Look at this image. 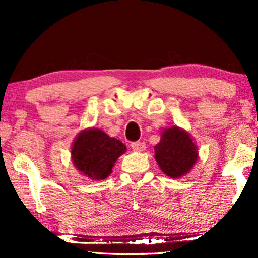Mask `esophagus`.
I'll list each match as a JSON object with an SVG mask.
<instances>
[{
  "mask_svg": "<svg viewBox=\"0 0 258 258\" xmlns=\"http://www.w3.org/2000/svg\"><path fill=\"white\" fill-rule=\"evenodd\" d=\"M132 148H133V150H135V151H143L144 149H146V143L137 141V142L132 143Z\"/></svg>",
  "mask_w": 258,
  "mask_h": 258,
  "instance_id": "1",
  "label": "esophagus"
}]
</instances>
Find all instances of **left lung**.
Masks as SVG:
<instances>
[{"label":"left lung","instance_id":"obj_1","mask_svg":"<svg viewBox=\"0 0 258 258\" xmlns=\"http://www.w3.org/2000/svg\"><path fill=\"white\" fill-rule=\"evenodd\" d=\"M155 158L165 175L177 178L196 163L197 149L188 133L172 126L162 133L160 143L155 146Z\"/></svg>","mask_w":258,"mask_h":258}]
</instances>
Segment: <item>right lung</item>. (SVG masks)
<instances>
[{
  "label": "right lung",
  "mask_w": 258,
  "mask_h": 258,
  "mask_svg": "<svg viewBox=\"0 0 258 258\" xmlns=\"http://www.w3.org/2000/svg\"><path fill=\"white\" fill-rule=\"evenodd\" d=\"M125 149L121 141L109 137L102 130L88 129L76 137L72 157L76 169L83 175L93 179H104Z\"/></svg>",
  "instance_id": "1"
}]
</instances>
